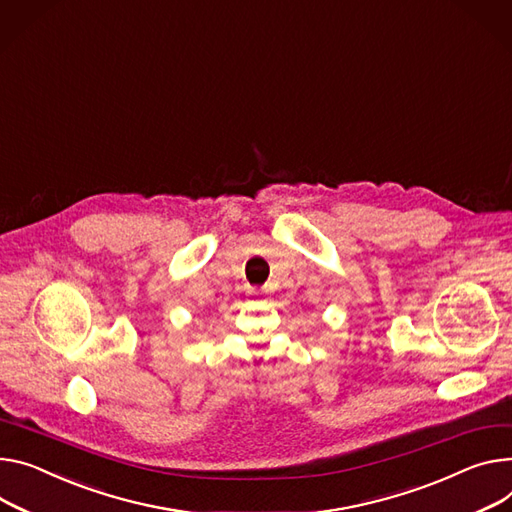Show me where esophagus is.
I'll return each instance as SVG.
<instances>
[{
  "label": "esophagus",
  "mask_w": 512,
  "mask_h": 512,
  "mask_svg": "<svg viewBox=\"0 0 512 512\" xmlns=\"http://www.w3.org/2000/svg\"><path fill=\"white\" fill-rule=\"evenodd\" d=\"M252 293H258V291H254V289H252Z\"/></svg>",
  "instance_id": "esophagus-1"
}]
</instances>
